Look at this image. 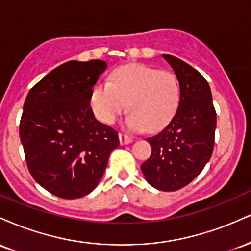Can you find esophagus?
<instances>
[{"label": "esophagus", "mask_w": 251, "mask_h": 251, "mask_svg": "<svg viewBox=\"0 0 251 251\" xmlns=\"http://www.w3.org/2000/svg\"><path fill=\"white\" fill-rule=\"evenodd\" d=\"M119 140H120V144H122V145H126V144H129V143L133 142V138L126 133H120Z\"/></svg>", "instance_id": "obj_1"}]
</instances>
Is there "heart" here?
<instances>
[{"mask_svg": "<svg viewBox=\"0 0 251 251\" xmlns=\"http://www.w3.org/2000/svg\"><path fill=\"white\" fill-rule=\"evenodd\" d=\"M179 101L180 87L175 74L143 63L118 67L108 82L94 86L89 97L94 114L105 124H113L128 107L126 125L134 131L162 128L175 116Z\"/></svg>", "mask_w": 251, "mask_h": 251, "instance_id": "heart-1", "label": "heart"}]
</instances>
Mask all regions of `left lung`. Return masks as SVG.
I'll use <instances>...</instances> for the list:
<instances>
[{
	"label": "left lung",
	"instance_id": "8db88e82",
	"mask_svg": "<svg viewBox=\"0 0 251 251\" xmlns=\"http://www.w3.org/2000/svg\"><path fill=\"white\" fill-rule=\"evenodd\" d=\"M180 87L177 112L162 131L146 138L152 152L142 164L150 185L177 191L201 174L214 151L216 109L208 81L189 63L163 54Z\"/></svg>",
	"mask_w": 251,
	"mask_h": 251
}]
</instances>
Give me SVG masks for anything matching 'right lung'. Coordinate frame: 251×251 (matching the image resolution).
Listing matches in <instances>:
<instances>
[{
    "mask_svg": "<svg viewBox=\"0 0 251 251\" xmlns=\"http://www.w3.org/2000/svg\"><path fill=\"white\" fill-rule=\"evenodd\" d=\"M106 70L102 60L68 61L30 89L20 138L30 175L43 189L66 200L96 189L119 146L118 132L94 118L89 97Z\"/></svg>",
    "mask_w": 251,
    "mask_h": 251,
    "instance_id": "1",
    "label": "right lung"
}]
</instances>
